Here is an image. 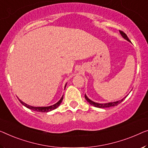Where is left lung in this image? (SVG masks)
Masks as SVG:
<instances>
[{
  "label": "left lung",
  "mask_w": 148,
  "mask_h": 148,
  "mask_svg": "<svg viewBox=\"0 0 148 148\" xmlns=\"http://www.w3.org/2000/svg\"><path fill=\"white\" fill-rule=\"evenodd\" d=\"M120 34L122 35V36L123 37V38L125 39V40H127L128 42H131V41L130 40V39L128 38V37L127 36V35L125 34L124 32H122V31H121V30H120ZM126 96H127V95ZM126 96H125L124 98L122 99V100L116 101V102H112L100 103L94 102H93V101H92L91 100H90V99L88 98V97H87V96L85 94L86 100H87V102L89 103L90 104L94 106H95L96 108H110V107H113V106H118L119 103H120L123 100H124L125 98H126Z\"/></svg>",
  "instance_id": "left-lung-1"
}]
</instances>
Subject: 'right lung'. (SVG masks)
I'll return each mask as SVG.
<instances>
[{
	"label": "right lung",
	"mask_w": 148,
	"mask_h": 148,
	"mask_svg": "<svg viewBox=\"0 0 148 148\" xmlns=\"http://www.w3.org/2000/svg\"><path fill=\"white\" fill-rule=\"evenodd\" d=\"M66 86V85H65L64 89H65ZM63 96H64V95L62 96V98H60V100H59L57 103H54V105L50 106H45V107H34V106H32L26 104V103H25V102H23V101L20 100V99H18V100H19L20 102H21V103H22V104L25 106V107H26L28 109H30V110H34V111H35V112H50V111H52V110H53L57 108H58L59 106L60 105L62 101V100H63Z\"/></svg>",
	"instance_id": "1"
}]
</instances>
